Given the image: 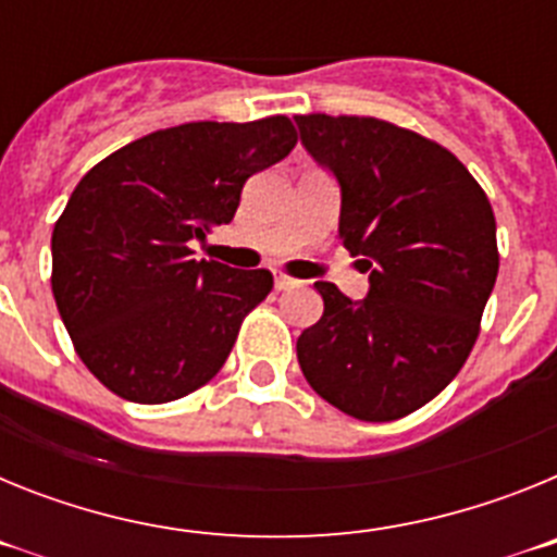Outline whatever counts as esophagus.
I'll use <instances>...</instances> for the list:
<instances>
[{"label":"esophagus","instance_id":"34e87169","mask_svg":"<svg viewBox=\"0 0 557 557\" xmlns=\"http://www.w3.org/2000/svg\"><path fill=\"white\" fill-rule=\"evenodd\" d=\"M293 287H301V282L287 273H275V289H293Z\"/></svg>","mask_w":557,"mask_h":557}]
</instances>
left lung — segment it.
<instances>
[{"label":"left lung","mask_w":557,"mask_h":557,"mask_svg":"<svg viewBox=\"0 0 557 557\" xmlns=\"http://www.w3.org/2000/svg\"><path fill=\"white\" fill-rule=\"evenodd\" d=\"M301 141L334 172L339 236L368 298L318 282L323 318L298 337L312 391L359 421H396L466 366L499 273L496 220L455 152L376 116L298 113Z\"/></svg>","instance_id":"1"}]
</instances>
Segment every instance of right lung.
<instances>
[{
  "instance_id": "obj_1",
  "label": "right lung",
  "mask_w": 557,
  "mask_h": 557,
  "mask_svg": "<svg viewBox=\"0 0 557 557\" xmlns=\"http://www.w3.org/2000/svg\"><path fill=\"white\" fill-rule=\"evenodd\" d=\"M298 141L287 116L186 122L95 164L52 231V295L83 366L120 398L166 405L218 376L270 270L191 259L245 181Z\"/></svg>"
}]
</instances>
